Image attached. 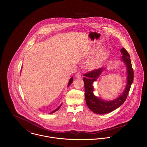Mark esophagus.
Segmentation results:
<instances>
[{"instance_id": "1", "label": "esophagus", "mask_w": 147, "mask_h": 147, "mask_svg": "<svg viewBox=\"0 0 147 147\" xmlns=\"http://www.w3.org/2000/svg\"><path fill=\"white\" fill-rule=\"evenodd\" d=\"M75 76L78 78H80L82 77V74H81L80 72H77L75 75Z\"/></svg>"}]
</instances>
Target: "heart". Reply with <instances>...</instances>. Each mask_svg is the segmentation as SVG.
Listing matches in <instances>:
<instances>
[{"instance_id": "1", "label": "heart", "mask_w": 147, "mask_h": 147, "mask_svg": "<svg viewBox=\"0 0 147 147\" xmlns=\"http://www.w3.org/2000/svg\"><path fill=\"white\" fill-rule=\"evenodd\" d=\"M97 50L96 49L93 51H96ZM109 54V52L108 50H105L102 51H101L96 58L93 59L92 61L89 62L88 64L89 67L90 68H96L98 67H99L102 63L105 61L107 58Z\"/></svg>"}]
</instances>
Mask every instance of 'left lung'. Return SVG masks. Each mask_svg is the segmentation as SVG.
Listing matches in <instances>:
<instances>
[{"instance_id": "1", "label": "left lung", "mask_w": 147, "mask_h": 147, "mask_svg": "<svg viewBox=\"0 0 147 147\" xmlns=\"http://www.w3.org/2000/svg\"><path fill=\"white\" fill-rule=\"evenodd\" d=\"M122 61L126 64L127 69V83L126 88L122 94L113 101H105L98 98L93 94V83L96 81L101 75L104 68H98L85 74L83 79L85 87V98L88 107L93 113L98 114H104L113 111L122 105L126 101L131 84L134 80V70L132 69L130 56L125 48L121 50Z\"/></svg>"}]
</instances>
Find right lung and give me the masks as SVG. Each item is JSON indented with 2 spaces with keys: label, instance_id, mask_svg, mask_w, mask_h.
I'll return each instance as SVG.
<instances>
[{
  "label": "right lung",
  "instance_id": "obj_1",
  "mask_svg": "<svg viewBox=\"0 0 147 147\" xmlns=\"http://www.w3.org/2000/svg\"><path fill=\"white\" fill-rule=\"evenodd\" d=\"M72 82H73V77H72L71 79H70V80H69V83H68V87L71 84V83H72ZM62 104H61V105H60L57 109H55V110H54V111H53L51 113H50V114H52V113H54V112H55V111H57V110H58L59 109H60V107H61V106H62Z\"/></svg>",
  "mask_w": 147,
  "mask_h": 147
}]
</instances>
